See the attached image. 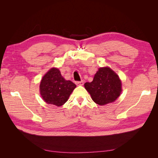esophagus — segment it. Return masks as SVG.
<instances>
[{
    "label": "esophagus",
    "instance_id": "1",
    "mask_svg": "<svg viewBox=\"0 0 158 158\" xmlns=\"http://www.w3.org/2000/svg\"><path fill=\"white\" fill-rule=\"evenodd\" d=\"M76 84L77 85H82L84 84V81H77V82H76Z\"/></svg>",
    "mask_w": 158,
    "mask_h": 158
}]
</instances>
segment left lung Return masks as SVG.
<instances>
[{"instance_id": "left-lung-1", "label": "left lung", "mask_w": 158, "mask_h": 158, "mask_svg": "<svg viewBox=\"0 0 158 158\" xmlns=\"http://www.w3.org/2000/svg\"><path fill=\"white\" fill-rule=\"evenodd\" d=\"M121 86L118 76L109 67L99 68L92 82L84 84L93 101L99 106L115 101L121 95Z\"/></svg>"}]
</instances>
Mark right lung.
I'll use <instances>...</instances> for the list:
<instances>
[{
	"mask_svg": "<svg viewBox=\"0 0 158 158\" xmlns=\"http://www.w3.org/2000/svg\"><path fill=\"white\" fill-rule=\"evenodd\" d=\"M76 87L70 80H66L56 68L51 69L43 77L40 90L42 98L48 104L62 106L68 101Z\"/></svg>",
	"mask_w": 158,
	"mask_h": 158,
	"instance_id": "right-lung-1",
	"label": "right lung"
}]
</instances>
